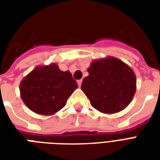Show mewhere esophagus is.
I'll return each instance as SVG.
<instances>
[{"label":"esophagus","mask_w":160,"mask_h":160,"mask_svg":"<svg viewBox=\"0 0 160 160\" xmlns=\"http://www.w3.org/2000/svg\"><path fill=\"white\" fill-rule=\"evenodd\" d=\"M77 83H78V86L80 87V86H81V83H82V80H79L77 81Z\"/></svg>","instance_id":"obj_1"}]
</instances>
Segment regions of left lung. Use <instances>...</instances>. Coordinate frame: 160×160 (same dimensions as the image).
<instances>
[{
  "mask_svg": "<svg viewBox=\"0 0 160 160\" xmlns=\"http://www.w3.org/2000/svg\"><path fill=\"white\" fill-rule=\"evenodd\" d=\"M81 90L93 108L102 113L122 111L133 99L136 91L134 71L121 60L109 56L95 60L88 68Z\"/></svg>",
  "mask_w": 160,
  "mask_h": 160,
  "instance_id": "8db88e82",
  "label": "left lung"
}]
</instances>
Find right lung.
<instances>
[{"label": "right lung", "mask_w": 160, "mask_h": 160, "mask_svg": "<svg viewBox=\"0 0 160 160\" xmlns=\"http://www.w3.org/2000/svg\"><path fill=\"white\" fill-rule=\"evenodd\" d=\"M78 85L68 71L56 63L38 66L27 74L19 86L23 102L37 114L53 115L62 109Z\"/></svg>", "instance_id": "obj_1"}]
</instances>
